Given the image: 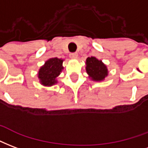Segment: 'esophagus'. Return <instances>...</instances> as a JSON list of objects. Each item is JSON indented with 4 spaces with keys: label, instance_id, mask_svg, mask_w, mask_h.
Here are the masks:
<instances>
[{
    "label": "esophagus",
    "instance_id": "1",
    "mask_svg": "<svg viewBox=\"0 0 148 148\" xmlns=\"http://www.w3.org/2000/svg\"><path fill=\"white\" fill-rule=\"evenodd\" d=\"M69 56L71 58H76L78 57V53H71Z\"/></svg>",
    "mask_w": 148,
    "mask_h": 148
}]
</instances>
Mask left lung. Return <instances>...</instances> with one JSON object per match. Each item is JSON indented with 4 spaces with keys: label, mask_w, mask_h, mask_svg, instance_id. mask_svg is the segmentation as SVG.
Returning <instances> with one entry per match:
<instances>
[{
    "label": "left lung",
    "mask_w": 148,
    "mask_h": 148,
    "mask_svg": "<svg viewBox=\"0 0 148 148\" xmlns=\"http://www.w3.org/2000/svg\"><path fill=\"white\" fill-rule=\"evenodd\" d=\"M86 70L88 75H90L93 80L100 81L105 78L108 74L107 69L101 61H99L94 57L87 58L86 61Z\"/></svg>",
    "instance_id": "1"
}]
</instances>
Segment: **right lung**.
I'll return each instance as SVG.
<instances>
[{
	"label": "right lung",
	"instance_id": "obj_1",
	"mask_svg": "<svg viewBox=\"0 0 148 148\" xmlns=\"http://www.w3.org/2000/svg\"><path fill=\"white\" fill-rule=\"evenodd\" d=\"M63 61L58 58H50L46 61L38 72V78L41 84L45 86H52L57 83L56 77H58L61 70Z\"/></svg>",
	"mask_w": 148,
	"mask_h": 148
}]
</instances>
